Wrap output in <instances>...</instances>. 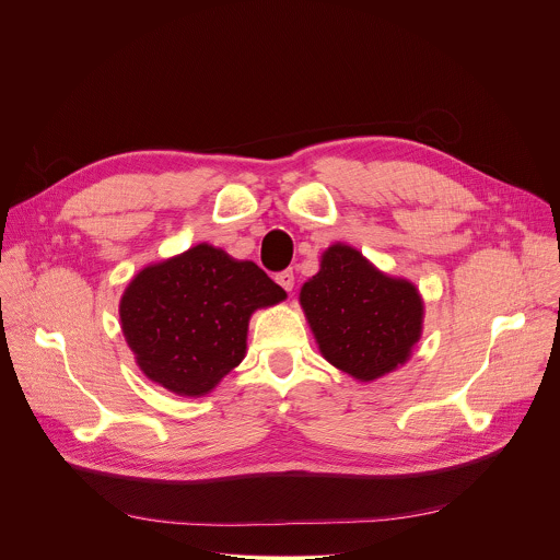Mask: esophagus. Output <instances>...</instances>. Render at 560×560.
Segmentation results:
<instances>
[{"label":"esophagus","mask_w":560,"mask_h":560,"mask_svg":"<svg viewBox=\"0 0 560 560\" xmlns=\"http://www.w3.org/2000/svg\"><path fill=\"white\" fill-rule=\"evenodd\" d=\"M277 283L283 288V290H292L294 288V272L292 270H283L277 275Z\"/></svg>","instance_id":"esophagus-1"}]
</instances>
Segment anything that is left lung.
<instances>
[{
	"label": "left lung",
	"instance_id": "left-lung-1",
	"mask_svg": "<svg viewBox=\"0 0 560 560\" xmlns=\"http://www.w3.org/2000/svg\"><path fill=\"white\" fill-rule=\"evenodd\" d=\"M324 359L374 381L404 365L423 330V299L408 279L387 277L359 250L335 244L299 294Z\"/></svg>",
	"mask_w": 560,
	"mask_h": 560
}]
</instances>
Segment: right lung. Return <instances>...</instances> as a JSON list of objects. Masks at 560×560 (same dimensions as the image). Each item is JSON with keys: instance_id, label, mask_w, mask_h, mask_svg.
I'll return each instance as SVG.
<instances>
[{"instance_id": "right-lung-1", "label": "right lung", "mask_w": 560, "mask_h": 560, "mask_svg": "<svg viewBox=\"0 0 560 560\" xmlns=\"http://www.w3.org/2000/svg\"><path fill=\"white\" fill-rule=\"evenodd\" d=\"M285 299L257 264L199 244L143 268L119 303L141 372L179 396L208 394L246 357L255 310Z\"/></svg>"}]
</instances>
